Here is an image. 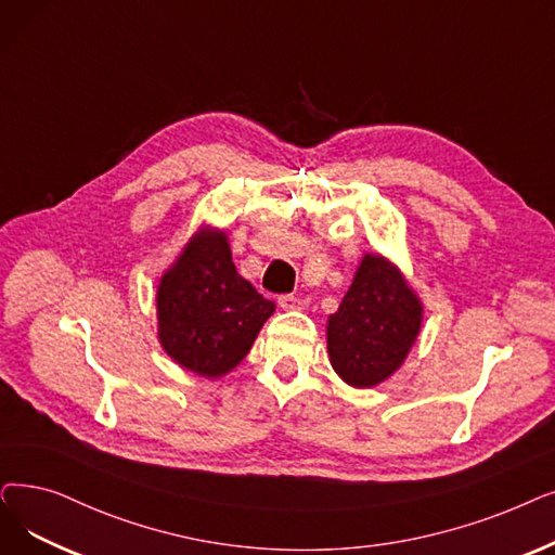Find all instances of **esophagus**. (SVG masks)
<instances>
[{
	"instance_id": "1",
	"label": "esophagus",
	"mask_w": 555,
	"mask_h": 555,
	"mask_svg": "<svg viewBox=\"0 0 555 555\" xmlns=\"http://www.w3.org/2000/svg\"><path fill=\"white\" fill-rule=\"evenodd\" d=\"M279 306H281L283 310H304V308H308V301H306V299H299V297H295V295H281V297H279Z\"/></svg>"
}]
</instances>
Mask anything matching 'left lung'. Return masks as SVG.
<instances>
[{
  "label": "left lung",
  "mask_w": 555,
  "mask_h": 555,
  "mask_svg": "<svg viewBox=\"0 0 555 555\" xmlns=\"http://www.w3.org/2000/svg\"><path fill=\"white\" fill-rule=\"evenodd\" d=\"M422 322L424 304L403 272L388 256L365 254L326 322L331 367L351 388H374L405 363Z\"/></svg>",
  "instance_id": "obj_1"
}]
</instances>
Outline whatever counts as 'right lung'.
Segmentation results:
<instances>
[{
    "mask_svg": "<svg viewBox=\"0 0 555 555\" xmlns=\"http://www.w3.org/2000/svg\"><path fill=\"white\" fill-rule=\"evenodd\" d=\"M274 310L237 274L227 231L202 224L158 281V343L183 370L220 378L249 353Z\"/></svg>",
    "mask_w": 555,
    "mask_h": 555,
    "instance_id": "right-lung-1",
    "label": "right lung"
}]
</instances>
